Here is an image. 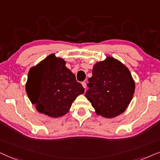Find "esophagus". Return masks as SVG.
I'll list each match as a JSON object with an SVG mask.
<instances>
[{"label":"esophagus","instance_id":"34e87169","mask_svg":"<svg viewBox=\"0 0 160 160\" xmlns=\"http://www.w3.org/2000/svg\"><path fill=\"white\" fill-rule=\"evenodd\" d=\"M82 86H83L84 88H86V82H82Z\"/></svg>","mask_w":160,"mask_h":160}]
</instances>
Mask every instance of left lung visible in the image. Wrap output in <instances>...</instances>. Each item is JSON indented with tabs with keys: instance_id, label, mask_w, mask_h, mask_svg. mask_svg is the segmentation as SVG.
Wrapping results in <instances>:
<instances>
[{
	"instance_id": "left-lung-1",
	"label": "left lung",
	"mask_w": 160,
	"mask_h": 160,
	"mask_svg": "<svg viewBox=\"0 0 160 160\" xmlns=\"http://www.w3.org/2000/svg\"><path fill=\"white\" fill-rule=\"evenodd\" d=\"M86 97L98 115L113 118L125 111L135 91L129 70L120 61L108 57L93 66Z\"/></svg>"
}]
</instances>
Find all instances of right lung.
<instances>
[{
    "instance_id": "add662e5",
    "label": "right lung",
    "mask_w": 160,
    "mask_h": 160,
    "mask_svg": "<svg viewBox=\"0 0 160 160\" xmlns=\"http://www.w3.org/2000/svg\"><path fill=\"white\" fill-rule=\"evenodd\" d=\"M65 64L62 58L51 54L28 74L25 88L29 99L39 112L52 118L67 113L76 97L85 91Z\"/></svg>"
}]
</instances>
